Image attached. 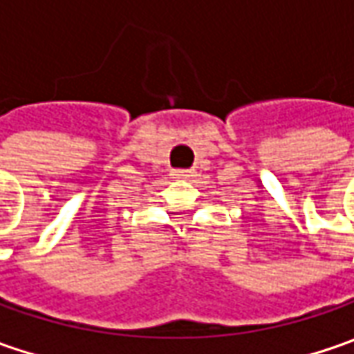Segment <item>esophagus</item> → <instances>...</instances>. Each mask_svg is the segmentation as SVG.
<instances>
[{
	"instance_id": "esophagus-1",
	"label": "esophagus",
	"mask_w": 354,
	"mask_h": 354,
	"mask_svg": "<svg viewBox=\"0 0 354 354\" xmlns=\"http://www.w3.org/2000/svg\"><path fill=\"white\" fill-rule=\"evenodd\" d=\"M175 175H177V177H181V179H193V177H197V171L195 169L175 171Z\"/></svg>"
}]
</instances>
